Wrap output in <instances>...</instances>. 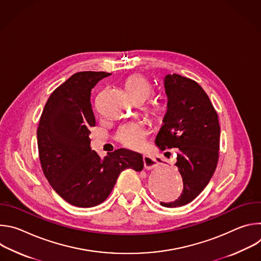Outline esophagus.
<instances>
[{
    "mask_svg": "<svg viewBox=\"0 0 261 261\" xmlns=\"http://www.w3.org/2000/svg\"><path fill=\"white\" fill-rule=\"evenodd\" d=\"M143 164H144V167L146 169H152V168L155 167L156 161H155V159L153 157L144 155L143 156Z\"/></svg>",
    "mask_w": 261,
    "mask_h": 261,
    "instance_id": "obj_1",
    "label": "esophagus"
}]
</instances>
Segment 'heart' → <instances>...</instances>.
Listing matches in <instances>:
<instances>
[{"label":"heart","mask_w":261,"mask_h":261,"mask_svg":"<svg viewBox=\"0 0 261 261\" xmlns=\"http://www.w3.org/2000/svg\"><path fill=\"white\" fill-rule=\"evenodd\" d=\"M126 88L129 95L134 100H141L142 102L151 98L154 93V89L151 83L140 75L131 76L126 83ZM146 133L147 129L143 123L132 121L119 127L117 137L125 145L137 148L143 144Z\"/></svg>","instance_id":"1"}]
</instances>
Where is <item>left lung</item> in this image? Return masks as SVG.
Instances as JSON below:
<instances>
[{"label": "left lung", "instance_id": "left-lung-1", "mask_svg": "<svg viewBox=\"0 0 261 261\" xmlns=\"http://www.w3.org/2000/svg\"><path fill=\"white\" fill-rule=\"evenodd\" d=\"M164 87L167 110L155 143L161 150L177 147L174 165L184 188L176 200L161 205L177 207L195 199L212 178L219 159L220 125L208 96L196 82L168 74Z\"/></svg>", "mask_w": 261, "mask_h": 261}]
</instances>
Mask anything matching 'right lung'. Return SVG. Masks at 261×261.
<instances>
[{
    "label": "right lung",
    "mask_w": 261,
    "mask_h": 261,
    "mask_svg": "<svg viewBox=\"0 0 261 261\" xmlns=\"http://www.w3.org/2000/svg\"><path fill=\"white\" fill-rule=\"evenodd\" d=\"M106 72H77L48 98L37 129L41 167L54 190L80 207L102 203L120 173L143 168L139 153L119 148L103 159L90 146V128L96 124L91 104L92 89Z\"/></svg>",
    "instance_id": "1"
}]
</instances>
